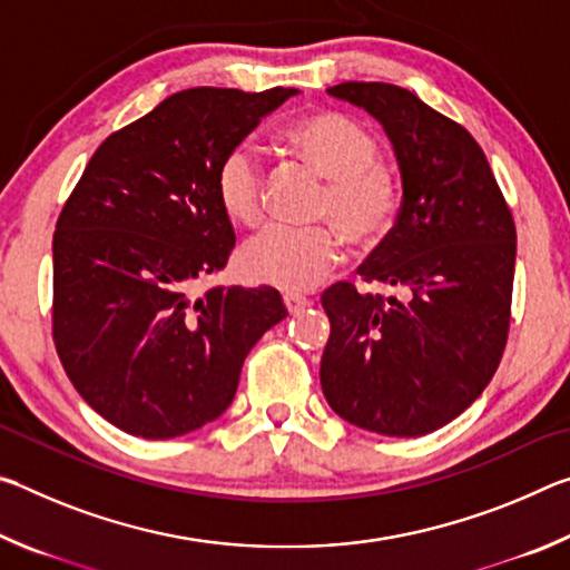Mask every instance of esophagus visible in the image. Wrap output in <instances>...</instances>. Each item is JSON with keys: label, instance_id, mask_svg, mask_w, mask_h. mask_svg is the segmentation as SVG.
I'll list each match as a JSON object with an SVG mask.
<instances>
[{"label": "esophagus", "instance_id": "obj_1", "mask_svg": "<svg viewBox=\"0 0 570 570\" xmlns=\"http://www.w3.org/2000/svg\"><path fill=\"white\" fill-rule=\"evenodd\" d=\"M306 304H308V298L302 296V294H294V292L284 294V306H286L288 314H298Z\"/></svg>", "mask_w": 570, "mask_h": 570}]
</instances>
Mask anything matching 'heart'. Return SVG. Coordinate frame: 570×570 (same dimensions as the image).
Returning <instances> with one entry per match:
<instances>
[{
	"instance_id": "1",
	"label": "heart",
	"mask_w": 570,
	"mask_h": 570,
	"mask_svg": "<svg viewBox=\"0 0 570 570\" xmlns=\"http://www.w3.org/2000/svg\"><path fill=\"white\" fill-rule=\"evenodd\" d=\"M282 142L294 158L326 178L316 218L326 226H272L240 250V272L254 284L306 292L324 282L344 256V238L356 250L377 248L397 226L402 186L377 160L370 132L336 112H306L288 122ZM216 198L238 226L264 218V170L248 146L228 150L216 168Z\"/></svg>"
}]
</instances>
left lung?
<instances>
[{"label":"left lung","instance_id":"8db88e82","mask_svg":"<svg viewBox=\"0 0 570 570\" xmlns=\"http://www.w3.org/2000/svg\"><path fill=\"white\" fill-rule=\"evenodd\" d=\"M326 92L380 120L397 156V226L360 276L404 298L384 302L350 282L326 288L332 334L322 392L356 428L420 438L465 412L493 380L508 342L515 224L462 125L390 82H342Z\"/></svg>","mask_w":570,"mask_h":570}]
</instances>
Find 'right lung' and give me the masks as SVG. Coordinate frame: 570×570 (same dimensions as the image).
<instances>
[{
	"label": "right lung",
	"mask_w": 570,
	"mask_h": 570,
	"mask_svg": "<svg viewBox=\"0 0 570 570\" xmlns=\"http://www.w3.org/2000/svg\"><path fill=\"white\" fill-rule=\"evenodd\" d=\"M296 92L170 95L95 150L57 218V354L82 400L128 435L170 440L220 417L250 346L286 316L272 286L198 294V282L236 244L218 163Z\"/></svg>",
	"instance_id": "obj_1"
}]
</instances>
